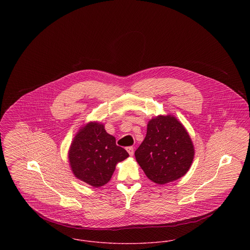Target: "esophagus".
I'll return each instance as SVG.
<instances>
[{
    "mask_svg": "<svg viewBox=\"0 0 250 250\" xmlns=\"http://www.w3.org/2000/svg\"><path fill=\"white\" fill-rule=\"evenodd\" d=\"M126 150L128 151V153H129V155H130V156H133V155H134V152H135V151H134V147H133V146H129V147H127V148H126Z\"/></svg>",
    "mask_w": 250,
    "mask_h": 250,
    "instance_id": "esophagus-1",
    "label": "esophagus"
}]
</instances>
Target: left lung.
<instances>
[{"instance_id":"1","label":"left lung","mask_w":250,"mask_h":250,"mask_svg":"<svg viewBox=\"0 0 250 250\" xmlns=\"http://www.w3.org/2000/svg\"><path fill=\"white\" fill-rule=\"evenodd\" d=\"M135 156L146 176L164 185L188 172L194 149L187 130L174 116L160 115L148 122L146 137Z\"/></svg>"}]
</instances>
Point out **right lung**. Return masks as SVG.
Returning <instances> with one entry per match:
<instances>
[{
  "label": "right lung",
  "instance_id": "right-lung-1",
  "mask_svg": "<svg viewBox=\"0 0 250 250\" xmlns=\"http://www.w3.org/2000/svg\"><path fill=\"white\" fill-rule=\"evenodd\" d=\"M74 175L94 187H102L111 178L117 163L129 157L117 146L103 124L90 122L76 135L68 153Z\"/></svg>",
  "mask_w": 250,
  "mask_h": 250
}]
</instances>
